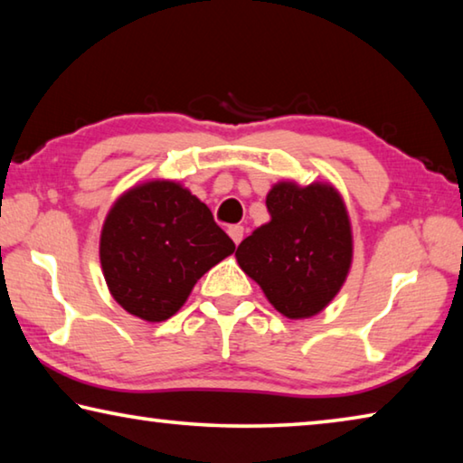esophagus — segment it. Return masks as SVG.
I'll use <instances>...</instances> for the list:
<instances>
[{"label": "esophagus", "instance_id": "34e87169", "mask_svg": "<svg viewBox=\"0 0 463 463\" xmlns=\"http://www.w3.org/2000/svg\"><path fill=\"white\" fill-rule=\"evenodd\" d=\"M229 234L234 241V245H239V242L242 241V234H245V229H242L241 224H232V226H229Z\"/></svg>", "mask_w": 463, "mask_h": 463}]
</instances>
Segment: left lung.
I'll return each mask as SVG.
<instances>
[{"label": "left lung", "mask_w": 463, "mask_h": 463, "mask_svg": "<svg viewBox=\"0 0 463 463\" xmlns=\"http://www.w3.org/2000/svg\"><path fill=\"white\" fill-rule=\"evenodd\" d=\"M265 203L269 222L241 242L237 261L281 315L315 317L351 268L354 241L345 203L333 185L292 182L273 185Z\"/></svg>", "instance_id": "left-lung-1"}]
</instances>
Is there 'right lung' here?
Wrapping results in <instances>:
<instances>
[{
    "label": "right lung",
    "mask_w": 463,
    "mask_h": 463,
    "mask_svg": "<svg viewBox=\"0 0 463 463\" xmlns=\"http://www.w3.org/2000/svg\"><path fill=\"white\" fill-rule=\"evenodd\" d=\"M232 250L206 203L175 182H148L120 195L99 239L114 300L148 323L174 317L195 281Z\"/></svg>",
    "instance_id": "obj_1"
}]
</instances>
